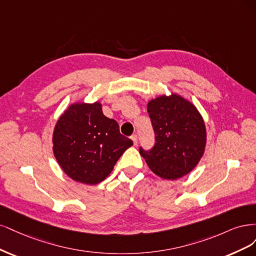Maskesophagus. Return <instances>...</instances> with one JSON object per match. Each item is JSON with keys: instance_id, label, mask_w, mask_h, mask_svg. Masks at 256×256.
<instances>
[{"instance_id": "1", "label": "esophagus", "mask_w": 256, "mask_h": 256, "mask_svg": "<svg viewBox=\"0 0 256 256\" xmlns=\"http://www.w3.org/2000/svg\"><path fill=\"white\" fill-rule=\"evenodd\" d=\"M130 139L133 140V142H134V144H137V140H138V136L136 135V134H133L130 136Z\"/></svg>"}]
</instances>
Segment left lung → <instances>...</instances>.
I'll return each instance as SVG.
<instances>
[{"label": "left lung", "mask_w": 256, "mask_h": 256, "mask_svg": "<svg viewBox=\"0 0 256 256\" xmlns=\"http://www.w3.org/2000/svg\"><path fill=\"white\" fill-rule=\"evenodd\" d=\"M155 134L152 149L139 152L158 176L176 180L190 172L201 160L206 144L204 121L194 105L173 94L148 103Z\"/></svg>", "instance_id": "1"}]
</instances>
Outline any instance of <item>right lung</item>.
<instances>
[{"mask_svg": "<svg viewBox=\"0 0 256 256\" xmlns=\"http://www.w3.org/2000/svg\"><path fill=\"white\" fill-rule=\"evenodd\" d=\"M133 142L120 134L116 120L105 117L101 104H72L57 121L53 151L64 172L87 185L102 182Z\"/></svg>", "mask_w": 256, "mask_h": 256, "instance_id": "right-lung-1", "label": "right lung"}]
</instances>
